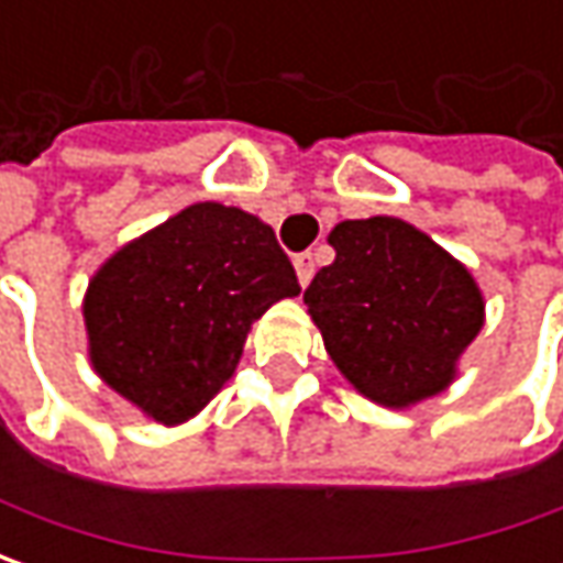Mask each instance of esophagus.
I'll return each instance as SVG.
<instances>
[{"instance_id":"1","label":"esophagus","mask_w":563,"mask_h":563,"mask_svg":"<svg viewBox=\"0 0 563 563\" xmlns=\"http://www.w3.org/2000/svg\"><path fill=\"white\" fill-rule=\"evenodd\" d=\"M294 272H297V282L307 288V285H310V278H313V272H316L313 253H297V256H294Z\"/></svg>"}]
</instances>
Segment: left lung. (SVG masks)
<instances>
[{"instance_id":"8db88e82","label":"left lung","mask_w":563,"mask_h":563,"mask_svg":"<svg viewBox=\"0 0 563 563\" xmlns=\"http://www.w3.org/2000/svg\"><path fill=\"white\" fill-rule=\"evenodd\" d=\"M335 263L303 291L338 373L378 407L442 395L486 325V297L461 260L395 219H347L329 234Z\"/></svg>"}]
</instances>
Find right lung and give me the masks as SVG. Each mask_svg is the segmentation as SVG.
<instances>
[{
    "mask_svg": "<svg viewBox=\"0 0 563 563\" xmlns=\"http://www.w3.org/2000/svg\"><path fill=\"white\" fill-rule=\"evenodd\" d=\"M300 285L275 231L238 206H185L90 278V366L146 420L181 426L234 376L250 325Z\"/></svg>",
    "mask_w": 563,
    "mask_h": 563,
    "instance_id": "right-lung-1",
    "label": "right lung"
}]
</instances>
